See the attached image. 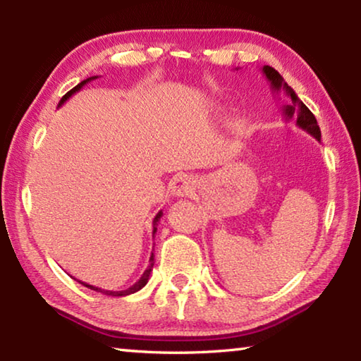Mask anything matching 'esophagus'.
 <instances>
[{"label": "esophagus", "instance_id": "1", "mask_svg": "<svg viewBox=\"0 0 361 361\" xmlns=\"http://www.w3.org/2000/svg\"><path fill=\"white\" fill-rule=\"evenodd\" d=\"M194 192V181L191 180V176L188 175H178L176 178H173L172 185H170V194L173 197H188Z\"/></svg>", "mask_w": 361, "mask_h": 361}]
</instances>
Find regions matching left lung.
Segmentation results:
<instances>
[{
    "mask_svg": "<svg viewBox=\"0 0 361 361\" xmlns=\"http://www.w3.org/2000/svg\"><path fill=\"white\" fill-rule=\"evenodd\" d=\"M262 75L266 76V79L271 82V89L274 94H280V90H283V94L288 97L290 102H286L285 105H282V114L285 116L286 121H290L291 118H296V126L299 129H302L304 132H307L309 135H312L317 142L322 140V132L320 127L317 124L315 116L310 113V109L304 105V103L299 100V97L296 95L295 90H293L288 84L285 82V79L280 76V73L277 70H274L272 66L264 65L261 68Z\"/></svg>",
    "mask_w": 361,
    "mask_h": 361,
    "instance_id": "obj_1",
    "label": "left lung"
}]
</instances>
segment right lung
<instances>
[{
  "instance_id": "1",
  "label": "right lung",
  "mask_w": 361,
  "mask_h": 361,
  "mask_svg": "<svg viewBox=\"0 0 361 361\" xmlns=\"http://www.w3.org/2000/svg\"><path fill=\"white\" fill-rule=\"evenodd\" d=\"M99 76H90V78H87V79H84V81H81L79 82L78 85H75V87H73L70 92H66L63 97H62V100L59 102V106L57 108H60L63 105V103L70 99L71 95H75L76 92H79V90H81L85 84L87 82H90V81H94V79H97ZM161 216H162V210L157 213V215L154 216V219H152V237L156 235V232H157V223H159V219H161ZM152 266H154V253H151V256H149V266H148V269H146V271L143 272V276L140 277L135 283H133L130 288H127V290H122V291H109V290H102V288H99V286H94V285H89V283H85V282H81V280H78L79 283L81 285H84V286H87V288H90V290H94V291H99V293H103V295H106V296H127V295H132V293H137L138 290H142L143 286L148 283V280H149V276H151V271H152Z\"/></svg>"
}]
</instances>
